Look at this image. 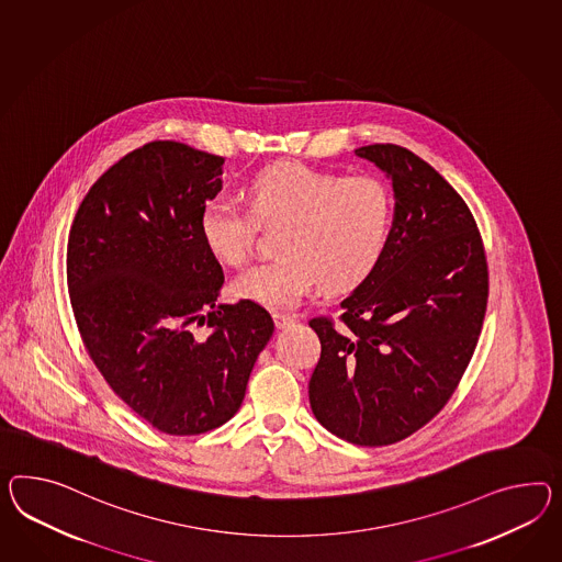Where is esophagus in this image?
Instances as JSON below:
<instances>
[{
  "instance_id": "1",
  "label": "esophagus",
  "mask_w": 562,
  "mask_h": 562,
  "mask_svg": "<svg viewBox=\"0 0 562 562\" xmlns=\"http://www.w3.org/2000/svg\"><path fill=\"white\" fill-rule=\"evenodd\" d=\"M273 319L274 326H277L279 330H285V328H289V326L295 322V317L289 316V314H281V312L273 314Z\"/></svg>"
}]
</instances>
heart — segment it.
Segmentation results:
<instances>
[{"instance_id": "obj_1", "label": "heart", "mask_w": 562, "mask_h": 562, "mask_svg": "<svg viewBox=\"0 0 562 562\" xmlns=\"http://www.w3.org/2000/svg\"><path fill=\"white\" fill-rule=\"evenodd\" d=\"M393 222L395 198L383 179L277 162L250 179L248 207L228 195L203 203L200 232L216 259L240 265L260 226H281V255L245 269L232 291L269 310H291L316 285L326 291L360 285L383 259Z\"/></svg>"}]
</instances>
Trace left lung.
<instances>
[{"mask_svg": "<svg viewBox=\"0 0 562 562\" xmlns=\"http://www.w3.org/2000/svg\"><path fill=\"white\" fill-rule=\"evenodd\" d=\"M355 153L391 179L395 222L376 269L340 303L345 326L310 319L322 345L310 405L346 442L387 447L454 393L483 328L490 273L475 217L442 175L403 146Z\"/></svg>", "mask_w": 562, "mask_h": 562, "instance_id": "left-lung-1", "label": "left lung"}]
</instances>
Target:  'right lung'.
Instances as JSON below:
<instances>
[{
    "label": "right lung",
    "mask_w": 562,
    "mask_h": 562,
    "mask_svg": "<svg viewBox=\"0 0 562 562\" xmlns=\"http://www.w3.org/2000/svg\"><path fill=\"white\" fill-rule=\"evenodd\" d=\"M222 165L148 143L93 183L69 234L67 283L89 357L132 412L171 436L210 432L238 412L274 330L259 303H216L224 273L200 214Z\"/></svg>",
    "instance_id": "1"
}]
</instances>
